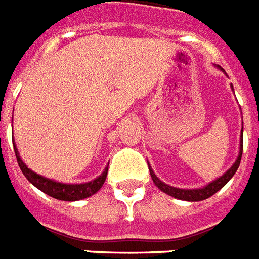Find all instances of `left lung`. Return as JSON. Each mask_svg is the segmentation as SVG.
I'll return each mask as SVG.
<instances>
[{"mask_svg":"<svg viewBox=\"0 0 259 259\" xmlns=\"http://www.w3.org/2000/svg\"><path fill=\"white\" fill-rule=\"evenodd\" d=\"M243 133V132H242ZM242 154H243V135L242 139H240V152H239V156H237L236 162L233 163L229 170H228L227 173L221 176L220 178H217L215 181H212L208 185H206L204 188L200 189H180V188H174V187H170L167 184L162 183L160 180H159L155 173L152 171V168L149 167V173H151V177L154 180L155 185L158 187L160 191H163L164 193H167L170 196H173V198L181 199V200H188V202H199V200H204V199L210 198L212 196L214 193L218 192L220 189L225 185V184L233 177V174L236 173V170L239 168V164H240V160H242Z\"/></svg>","mask_w":259,"mask_h":259,"instance_id":"left-lung-1","label":"left lung"}]
</instances>
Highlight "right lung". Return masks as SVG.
<instances>
[{"label": "right lung", "mask_w": 259, "mask_h": 259, "mask_svg": "<svg viewBox=\"0 0 259 259\" xmlns=\"http://www.w3.org/2000/svg\"><path fill=\"white\" fill-rule=\"evenodd\" d=\"M15 148V154H16L17 163H19V167L22 170V173L26 176L28 181L37 187L39 191H42L44 193H47L49 196L55 199H59V200H67V202H74V200H81V199L89 198L92 195H95L99 189L103 187L105 178H107V171H108V167H105L104 173L101 174L100 177H97L96 180L91 181V183L86 184H61L56 183L53 180H49V178H45L39 176V174L34 173L30 168L23 163L22 159L19 158V152H17L16 147L13 145Z\"/></svg>", "instance_id": "add662e5"}]
</instances>
